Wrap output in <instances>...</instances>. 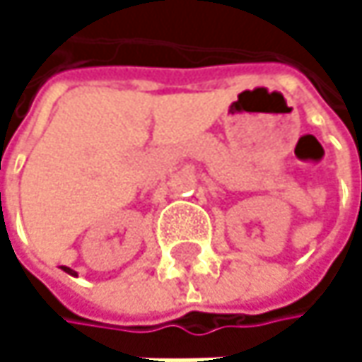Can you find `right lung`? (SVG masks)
Segmentation results:
<instances>
[{
    "label": "right lung",
    "mask_w": 362,
    "mask_h": 362,
    "mask_svg": "<svg viewBox=\"0 0 362 362\" xmlns=\"http://www.w3.org/2000/svg\"><path fill=\"white\" fill-rule=\"evenodd\" d=\"M64 270H66V272H69V274H75V272H73V270H71V268H66V266H64Z\"/></svg>",
    "instance_id": "obj_1"
}]
</instances>
